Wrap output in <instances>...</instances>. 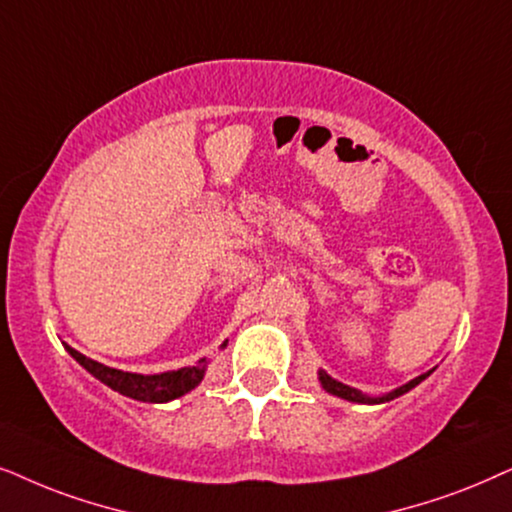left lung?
<instances>
[{
	"label": "left lung",
	"mask_w": 512,
	"mask_h": 512,
	"mask_svg": "<svg viewBox=\"0 0 512 512\" xmlns=\"http://www.w3.org/2000/svg\"><path fill=\"white\" fill-rule=\"evenodd\" d=\"M431 372H433V370H431ZM431 372H426V374H419L417 379L407 381L405 386L395 388V391L386 393V395H379V398H372V395H365V393H360L358 388H351V386L342 384V381L332 379L330 374H327L325 370H318V381H320V386H323L327 393L337 395V398H344V400H349V403H360V405H379V403H388V400L398 398V395H403V393H407V391H412V388H414V386H419L421 381H424V379H426L428 374H431Z\"/></svg>",
	"instance_id": "8db88e82"
}]
</instances>
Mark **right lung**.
<instances>
[{
  "label": "right lung",
  "mask_w": 512,
  "mask_h": 512,
  "mask_svg": "<svg viewBox=\"0 0 512 512\" xmlns=\"http://www.w3.org/2000/svg\"><path fill=\"white\" fill-rule=\"evenodd\" d=\"M227 342L222 344V349ZM65 349L70 356L77 360V363L93 374L95 379H100L102 384L112 388L121 395H128V398L140 400V403H168V400L180 398L201 384L203 374H206L208 360L201 358L199 363L192 367H180V370L173 372H161V374H135V372H124L114 370V367H107L98 363V360L86 358L84 353L74 351L72 346L65 344Z\"/></svg>",
  "instance_id": "right-lung-1"
}]
</instances>
